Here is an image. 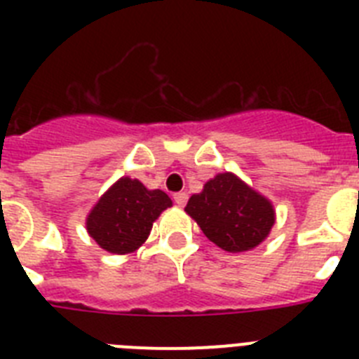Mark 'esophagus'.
<instances>
[{"mask_svg": "<svg viewBox=\"0 0 359 359\" xmlns=\"http://www.w3.org/2000/svg\"><path fill=\"white\" fill-rule=\"evenodd\" d=\"M187 199H189L187 192H177V194H174V203H176L177 207H185Z\"/></svg>", "mask_w": 359, "mask_h": 359, "instance_id": "34e87169", "label": "esophagus"}]
</instances>
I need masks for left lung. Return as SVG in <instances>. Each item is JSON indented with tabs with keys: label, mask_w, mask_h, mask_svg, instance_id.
<instances>
[{
	"label": "left lung",
	"mask_w": 359,
	"mask_h": 359,
	"mask_svg": "<svg viewBox=\"0 0 359 359\" xmlns=\"http://www.w3.org/2000/svg\"><path fill=\"white\" fill-rule=\"evenodd\" d=\"M185 212L212 243L231 253L259 246L275 224L271 201L231 172L205 183L201 192L189 199Z\"/></svg>",
	"instance_id": "obj_1"
}]
</instances>
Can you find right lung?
Segmentation results:
<instances>
[{
	"instance_id": "obj_1",
	"label": "right lung",
	"mask_w": 359,
	"mask_h": 359,
	"mask_svg": "<svg viewBox=\"0 0 359 359\" xmlns=\"http://www.w3.org/2000/svg\"><path fill=\"white\" fill-rule=\"evenodd\" d=\"M172 201L163 190H149L131 177H120L86 217V230L102 250L126 255L147 241L152 223Z\"/></svg>"
}]
</instances>
